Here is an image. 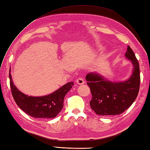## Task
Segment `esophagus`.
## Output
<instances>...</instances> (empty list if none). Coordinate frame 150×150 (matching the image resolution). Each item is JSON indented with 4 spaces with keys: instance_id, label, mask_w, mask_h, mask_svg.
<instances>
[{
    "instance_id": "obj_1",
    "label": "esophagus",
    "mask_w": 150,
    "mask_h": 150,
    "mask_svg": "<svg viewBox=\"0 0 150 150\" xmlns=\"http://www.w3.org/2000/svg\"><path fill=\"white\" fill-rule=\"evenodd\" d=\"M76 82H77V83L79 85H82L84 84V80L82 78L77 79V80H76Z\"/></svg>"
}]
</instances>
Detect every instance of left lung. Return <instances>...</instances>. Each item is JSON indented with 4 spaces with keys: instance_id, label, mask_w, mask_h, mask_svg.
<instances>
[{
    "instance_id": "left-lung-1",
    "label": "left lung",
    "mask_w": 150,
    "mask_h": 150,
    "mask_svg": "<svg viewBox=\"0 0 150 150\" xmlns=\"http://www.w3.org/2000/svg\"><path fill=\"white\" fill-rule=\"evenodd\" d=\"M125 57L131 61L133 66L131 75L125 81H110L97 71L89 73L86 76L92 95L90 107L98 115L122 113L131 106L137 97L141 81L139 64L129 46Z\"/></svg>"
}]
</instances>
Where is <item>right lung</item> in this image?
<instances>
[{"mask_svg": "<svg viewBox=\"0 0 150 150\" xmlns=\"http://www.w3.org/2000/svg\"><path fill=\"white\" fill-rule=\"evenodd\" d=\"M9 80L12 95L18 106L29 115L41 119H52L61 111L65 95L74 85V82H69L49 95L33 97L23 93L15 86L11 69H9Z\"/></svg>", "mask_w": 150, "mask_h": 150, "instance_id": "1", "label": "right lung"}]
</instances>
